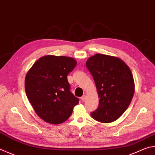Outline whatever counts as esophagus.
I'll return each mask as SVG.
<instances>
[{
	"label": "esophagus",
	"instance_id": "1",
	"mask_svg": "<svg viewBox=\"0 0 155 155\" xmlns=\"http://www.w3.org/2000/svg\"><path fill=\"white\" fill-rule=\"evenodd\" d=\"M85 99H86V95H83L82 97H81V100H82V102H84L85 101Z\"/></svg>",
	"mask_w": 155,
	"mask_h": 155
}]
</instances>
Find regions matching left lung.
Returning <instances> with one entry per match:
<instances>
[{"label":"left lung","mask_w":155,"mask_h":155,"mask_svg":"<svg viewBox=\"0 0 155 155\" xmlns=\"http://www.w3.org/2000/svg\"><path fill=\"white\" fill-rule=\"evenodd\" d=\"M99 97V106L91 113L94 120L108 123L119 119L130 104L135 91L134 77L124 61L97 53L86 61Z\"/></svg>","instance_id":"8db88e82"}]
</instances>
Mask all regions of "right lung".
Segmentation results:
<instances>
[{
    "mask_svg": "<svg viewBox=\"0 0 155 155\" xmlns=\"http://www.w3.org/2000/svg\"><path fill=\"white\" fill-rule=\"evenodd\" d=\"M74 58L52 55L41 57L28 71L26 94L38 116L52 125L68 119L78 99L70 91L67 79L77 65Z\"/></svg>",
    "mask_w": 155,
    "mask_h": 155,
    "instance_id": "obj_1",
    "label": "right lung"
}]
</instances>
